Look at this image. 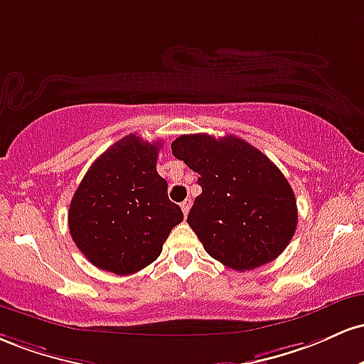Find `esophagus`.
Returning a JSON list of instances; mask_svg holds the SVG:
<instances>
[{"instance_id":"34e87169","label":"esophagus","mask_w":364,"mask_h":364,"mask_svg":"<svg viewBox=\"0 0 364 364\" xmlns=\"http://www.w3.org/2000/svg\"><path fill=\"white\" fill-rule=\"evenodd\" d=\"M181 208H182L183 215L187 216V213H189V210H191V199H186V201H183V203L181 204Z\"/></svg>"}]
</instances>
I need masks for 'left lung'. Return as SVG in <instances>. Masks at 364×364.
I'll return each mask as SVG.
<instances>
[{
	"label": "left lung",
	"mask_w": 364,
	"mask_h": 364,
	"mask_svg": "<svg viewBox=\"0 0 364 364\" xmlns=\"http://www.w3.org/2000/svg\"><path fill=\"white\" fill-rule=\"evenodd\" d=\"M171 153L199 175L187 223L211 258L237 272L280 256L297 227L296 196L275 163L244 139L181 136Z\"/></svg>",
	"instance_id": "8db88e82"
}]
</instances>
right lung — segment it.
<instances>
[{
	"label": "right lung",
	"instance_id": "obj_1",
	"mask_svg": "<svg viewBox=\"0 0 364 364\" xmlns=\"http://www.w3.org/2000/svg\"><path fill=\"white\" fill-rule=\"evenodd\" d=\"M160 146L136 134L125 136L92 163L77 187L68 228L94 267L117 275L142 270L183 220L156 171Z\"/></svg>",
	"mask_w": 364,
	"mask_h": 364
}]
</instances>
